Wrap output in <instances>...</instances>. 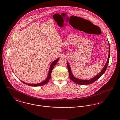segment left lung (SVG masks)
I'll return each mask as SVG.
<instances>
[{
	"mask_svg": "<svg viewBox=\"0 0 120 120\" xmlns=\"http://www.w3.org/2000/svg\"><path fill=\"white\" fill-rule=\"evenodd\" d=\"M109 57L108 58V60L107 62L106 63V64H105V66L102 69V70L101 71V72L99 73V75H97L96 76H95L94 77L92 78L91 80H80L78 78H75L74 76H73V75L71 73V69L70 67V66L69 65L68 62L67 63V65H68V71L69 75V77L70 79L72 81H73L74 83L80 85H89V84H91L92 83H93L95 81H96L98 79H99L102 75L105 72V71L106 70V69L108 67V64H109V57H110V45L109 43Z\"/></svg>",
	"mask_w": 120,
	"mask_h": 120,
	"instance_id": "8db88e82",
	"label": "left lung"
}]
</instances>
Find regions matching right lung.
<instances>
[{
	"label": "right lung",
	"instance_id": "obj_1",
	"mask_svg": "<svg viewBox=\"0 0 120 120\" xmlns=\"http://www.w3.org/2000/svg\"><path fill=\"white\" fill-rule=\"evenodd\" d=\"M59 60V59H57L56 60H55L54 61H53L52 63L51 64V66H50V69H49V74H48V77L46 79V80H45L44 81L39 83V84H27V83H26L25 82H24L23 81H22L23 82L24 84L26 85H28L29 86H43V85H45L46 84H47L49 81V80L51 78V73L52 71V70L53 68L55 66V65L56 64V63H57V62Z\"/></svg>",
	"mask_w": 120,
	"mask_h": 120
}]
</instances>
